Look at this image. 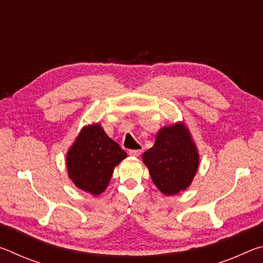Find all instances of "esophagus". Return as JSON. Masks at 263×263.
<instances>
[{"label": "esophagus", "instance_id": "34e87169", "mask_svg": "<svg viewBox=\"0 0 263 263\" xmlns=\"http://www.w3.org/2000/svg\"><path fill=\"white\" fill-rule=\"evenodd\" d=\"M141 152H142V147L139 149H130L128 151V154L132 155V157H139Z\"/></svg>", "mask_w": 263, "mask_h": 263}]
</instances>
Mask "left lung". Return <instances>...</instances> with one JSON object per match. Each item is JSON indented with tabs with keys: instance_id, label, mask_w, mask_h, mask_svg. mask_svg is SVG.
Here are the masks:
<instances>
[{
	"instance_id": "obj_1",
	"label": "left lung",
	"mask_w": 263,
	"mask_h": 263,
	"mask_svg": "<svg viewBox=\"0 0 263 263\" xmlns=\"http://www.w3.org/2000/svg\"><path fill=\"white\" fill-rule=\"evenodd\" d=\"M142 160L154 184L164 195L188 188L198 168L197 149L183 124L161 128Z\"/></svg>"
}]
</instances>
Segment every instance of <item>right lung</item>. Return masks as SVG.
Segmentation results:
<instances>
[{
    "instance_id": "1",
    "label": "right lung",
    "mask_w": 263,
    "mask_h": 263,
    "mask_svg": "<svg viewBox=\"0 0 263 263\" xmlns=\"http://www.w3.org/2000/svg\"><path fill=\"white\" fill-rule=\"evenodd\" d=\"M124 158L125 151L106 136L100 124L86 126L67 154L69 179L78 188L99 195L108 186L116 164Z\"/></svg>"
}]
</instances>
